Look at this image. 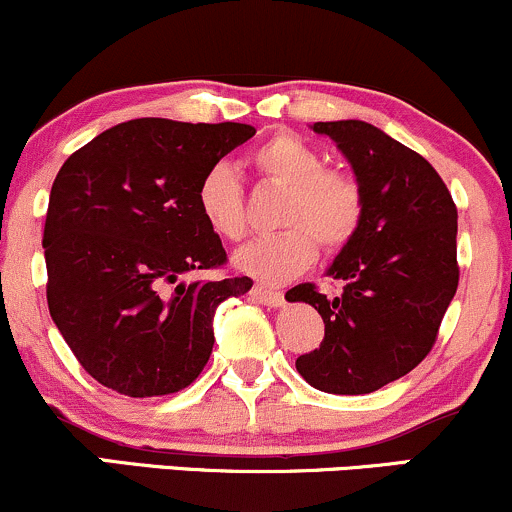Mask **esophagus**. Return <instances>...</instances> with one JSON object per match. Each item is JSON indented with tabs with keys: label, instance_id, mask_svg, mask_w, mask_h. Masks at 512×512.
I'll return each mask as SVG.
<instances>
[{
	"label": "esophagus",
	"instance_id": "34e87169",
	"mask_svg": "<svg viewBox=\"0 0 512 512\" xmlns=\"http://www.w3.org/2000/svg\"><path fill=\"white\" fill-rule=\"evenodd\" d=\"M251 300L263 304V307H283L285 297L283 292H273V290H266V287H254L251 290Z\"/></svg>",
	"mask_w": 512,
	"mask_h": 512
}]
</instances>
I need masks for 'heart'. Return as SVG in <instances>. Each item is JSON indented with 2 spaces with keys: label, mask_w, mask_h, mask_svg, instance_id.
<instances>
[{
  "label": "heart",
  "mask_w": 512,
  "mask_h": 512,
  "mask_svg": "<svg viewBox=\"0 0 512 512\" xmlns=\"http://www.w3.org/2000/svg\"><path fill=\"white\" fill-rule=\"evenodd\" d=\"M256 174L285 188L278 225L285 229L258 237L234 254L239 273L263 285H283L307 271L324 251H338L355 237L365 215L360 183L346 171L326 169V159L302 137L278 132L251 154ZM200 217L217 237L237 241L246 232L244 188L232 169L212 166L195 191Z\"/></svg>",
  "instance_id": "b5f03b06"
}]
</instances>
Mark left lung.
Returning a JSON list of instances; mask_svg holds the SVG:
<instances>
[{
    "mask_svg": "<svg viewBox=\"0 0 512 512\" xmlns=\"http://www.w3.org/2000/svg\"><path fill=\"white\" fill-rule=\"evenodd\" d=\"M346 154L363 188L365 215L331 263L343 292L314 283L287 290L324 319V341L297 372L329 394H370L421 363L457 292V208L445 181L418 152L363 120L314 123Z\"/></svg>",
    "mask_w": 512,
    "mask_h": 512,
    "instance_id": "obj_1",
    "label": "left lung"
}]
</instances>
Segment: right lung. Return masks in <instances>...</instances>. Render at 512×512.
Wrapping results in <instances>:
<instances>
[{
	"label": "right lung",
	"instance_id": "1",
	"mask_svg": "<svg viewBox=\"0 0 512 512\" xmlns=\"http://www.w3.org/2000/svg\"><path fill=\"white\" fill-rule=\"evenodd\" d=\"M254 135L244 123L137 118L57 171L43 232L50 317L103 387L135 399L174 394L208 365L217 304L254 280H181L227 263L195 191Z\"/></svg>",
	"mask_w": 512,
	"mask_h": 512
}]
</instances>
